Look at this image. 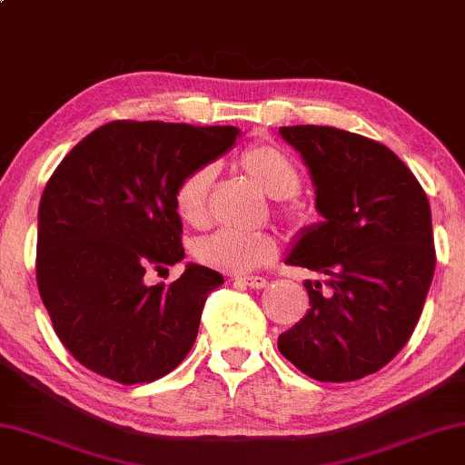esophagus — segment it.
Masks as SVG:
<instances>
[{
  "label": "esophagus",
  "instance_id": "obj_1",
  "mask_svg": "<svg viewBox=\"0 0 465 465\" xmlns=\"http://www.w3.org/2000/svg\"><path fill=\"white\" fill-rule=\"evenodd\" d=\"M234 281L243 282V285L252 287V289H264L268 285V281L264 277H237Z\"/></svg>",
  "mask_w": 465,
  "mask_h": 465
}]
</instances>
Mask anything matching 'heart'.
Masks as SVG:
<instances>
[{"mask_svg": "<svg viewBox=\"0 0 465 465\" xmlns=\"http://www.w3.org/2000/svg\"><path fill=\"white\" fill-rule=\"evenodd\" d=\"M239 163L249 178L274 199L295 197L302 173L295 161L272 143H255L241 153ZM213 178L212 165H199L180 180L173 205L186 224L201 226L207 220V194ZM277 255V243L266 232L218 231L194 243V258L216 271L245 274L264 266Z\"/></svg>", "mask_w": 465, "mask_h": 465, "instance_id": "heart-1", "label": "heart"}]
</instances>
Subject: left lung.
I'll list each match as a JSON object with an SVG mask.
<instances>
[{
  "label": "left lung",
  "mask_w": 465,
  "mask_h": 465,
  "mask_svg": "<svg viewBox=\"0 0 465 465\" xmlns=\"http://www.w3.org/2000/svg\"><path fill=\"white\" fill-rule=\"evenodd\" d=\"M311 172L322 222L302 231L287 264L306 281L311 311L279 335V350L319 381L380 371L411 338L434 277L426 193L396 154L327 125L279 127Z\"/></svg>",
  "instance_id": "1"
}]
</instances>
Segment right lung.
<instances>
[{
  "mask_svg": "<svg viewBox=\"0 0 465 465\" xmlns=\"http://www.w3.org/2000/svg\"><path fill=\"white\" fill-rule=\"evenodd\" d=\"M237 136L232 125L111 121L52 173L37 216V287L54 331L90 371L132 386L191 352L224 277L199 264L170 285H146L144 274L184 258L173 191Z\"/></svg>",
  "mask_w": 465,
  "mask_h": 465,
  "instance_id": "add662e5",
  "label": "right lung"
}]
</instances>
